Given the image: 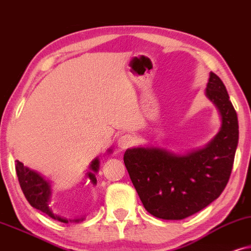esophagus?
<instances>
[{
	"mask_svg": "<svg viewBox=\"0 0 251 251\" xmlns=\"http://www.w3.org/2000/svg\"><path fill=\"white\" fill-rule=\"evenodd\" d=\"M135 143V138L132 134H124L118 140V146L120 149H127Z\"/></svg>",
	"mask_w": 251,
	"mask_h": 251,
	"instance_id": "1",
	"label": "esophagus"
}]
</instances>
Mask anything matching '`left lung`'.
I'll return each instance as SVG.
<instances>
[{
  "instance_id": "left-lung-1",
  "label": "left lung",
  "mask_w": 251,
  "mask_h": 251,
  "mask_svg": "<svg viewBox=\"0 0 251 251\" xmlns=\"http://www.w3.org/2000/svg\"><path fill=\"white\" fill-rule=\"evenodd\" d=\"M205 95L222 117L218 134L185 155L157 147L124 153V163L143 206L160 219L180 220L218 199L228 182L239 141V123L226 87L211 72Z\"/></svg>"
}]
</instances>
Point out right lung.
<instances>
[{
    "label": "right lung",
    "instance_id": "add662e5",
    "mask_svg": "<svg viewBox=\"0 0 251 251\" xmlns=\"http://www.w3.org/2000/svg\"><path fill=\"white\" fill-rule=\"evenodd\" d=\"M108 151L111 152V149H109ZM100 166V160L95 158L92 162L91 166H89V172L87 173L89 180H91L93 185H96V176L95 173L99 171ZM16 172L17 176H18L19 185L24 193L26 200H27L29 204L33 208L40 210V211L48 215L50 218L58 220L61 223H69V222H81V219H66L63 218L61 216L55 215L51 211V208L49 206L50 202V196H51V185H50L49 180L38 173L34 170H31L23 164L19 160H16Z\"/></svg>",
    "mask_w": 251,
    "mask_h": 251
}]
</instances>
